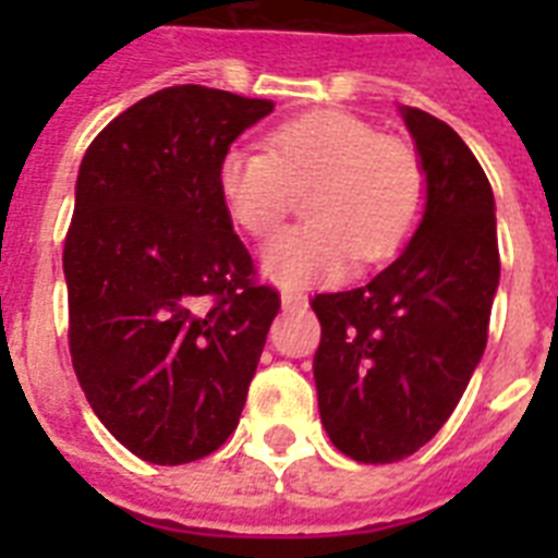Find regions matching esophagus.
<instances>
[{
    "label": "esophagus",
    "instance_id": "34e87169",
    "mask_svg": "<svg viewBox=\"0 0 558 558\" xmlns=\"http://www.w3.org/2000/svg\"><path fill=\"white\" fill-rule=\"evenodd\" d=\"M280 306H283V310H301V306H306V298L301 295V292L283 289V292H280Z\"/></svg>",
    "mask_w": 558,
    "mask_h": 558
}]
</instances>
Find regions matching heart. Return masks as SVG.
I'll use <instances>...</instances> for the list:
<instances>
[{
    "mask_svg": "<svg viewBox=\"0 0 558 558\" xmlns=\"http://www.w3.org/2000/svg\"><path fill=\"white\" fill-rule=\"evenodd\" d=\"M217 185L228 217L252 236H269L310 193L313 226L287 228L260 252V271L280 287H310L348 271L353 254L379 263L399 252L423 214V165L405 144L381 138L365 118L318 109L283 121L260 147H231Z\"/></svg>",
    "mask_w": 558,
    "mask_h": 558,
    "instance_id": "b5f03b06",
    "label": "heart"
}]
</instances>
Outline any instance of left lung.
Listing matches in <instances>:
<instances>
[{
    "label": "left lung",
    "mask_w": 558,
    "mask_h": 558,
    "mask_svg": "<svg viewBox=\"0 0 558 558\" xmlns=\"http://www.w3.org/2000/svg\"><path fill=\"white\" fill-rule=\"evenodd\" d=\"M399 116L423 165L420 226L371 283L313 301L324 432L359 463L402 460L440 432L481 365L501 278L484 168L446 121Z\"/></svg>",
    "instance_id": "obj_1"
}]
</instances>
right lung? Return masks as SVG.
<instances>
[{
  "label": "right lung",
  "instance_id": "add662e5",
  "mask_svg": "<svg viewBox=\"0 0 558 558\" xmlns=\"http://www.w3.org/2000/svg\"><path fill=\"white\" fill-rule=\"evenodd\" d=\"M275 109L170 86L100 130L74 185L63 252L69 348L92 411L135 458L217 451L243 414L280 310L217 185L228 147Z\"/></svg>",
  "mask_w": 558,
  "mask_h": 558
}]
</instances>
